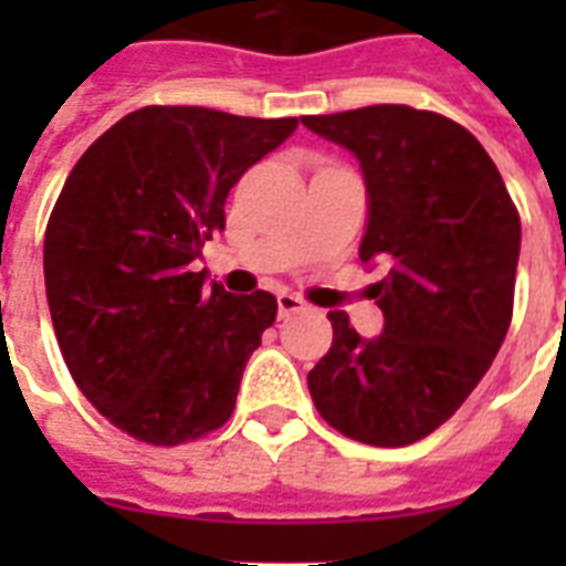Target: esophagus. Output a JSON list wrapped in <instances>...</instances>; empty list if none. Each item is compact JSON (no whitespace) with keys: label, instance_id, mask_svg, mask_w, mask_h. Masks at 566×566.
I'll return each mask as SVG.
<instances>
[{"label":"esophagus","instance_id":"esophagus-1","mask_svg":"<svg viewBox=\"0 0 566 566\" xmlns=\"http://www.w3.org/2000/svg\"><path fill=\"white\" fill-rule=\"evenodd\" d=\"M275 302H279V317H291V314H300V311L308 308V302L296 296V293H279Z\"/></svg>","mask_w":566,"mask_h":566}]
</instances>
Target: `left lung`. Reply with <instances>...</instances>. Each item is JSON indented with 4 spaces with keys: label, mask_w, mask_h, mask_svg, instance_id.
Here are the masks:
<instances>
[{
    "label": "left lung",
    "mask_w": 566,
    "mask_h": 566,
    "mask_svg": "<svg viewBox=\"0 0 566 566\" xmlns=\"http://www.w3.org/2000/svg\"><path fill=\"white\" fill-rule=\"evenodd\" d=\"M358 158L367 185L364 264H385L378 337L328 311L335 340L308 373L319 417L370 447H408L443 426L509 335L520 213L484 146L408 105L302 117Z\"/></svg>",
    "instance_id": "left-lung-1"
}]
</instances>
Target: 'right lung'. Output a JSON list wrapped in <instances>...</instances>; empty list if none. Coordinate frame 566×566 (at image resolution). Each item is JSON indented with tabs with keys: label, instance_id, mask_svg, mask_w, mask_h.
Here are the masks:
<instances>
[{
	"label": "right lung",
	"instance_id": "right-lung-1",
	"mask_svg": "<svg viewBox=\"0 0 566 566\" xmlns=\"http://www.w3.org/2000/svg\"><path fill=\"white\" fill-rule=\"evenodd\" d=\"M300 119L149 105L105 132L64 181L43 240L57 346L119 431L176 447L220 429L275 323V296L196 273L226 196Z\"/></svg>",
	"mask_w": 566,
	"mask_h": 566
}]
</instances>
